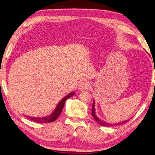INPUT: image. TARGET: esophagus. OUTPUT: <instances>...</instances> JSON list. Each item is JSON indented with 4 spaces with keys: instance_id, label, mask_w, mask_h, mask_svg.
<instances>
[{
    "instance_id": "1",
    "label": "esophagus",
    "mask_w": 155,
    "mask_h": 155,
    "mask_svg": "<svg viewBox=\"0 0 155 155\" xmlns=\"http://www.w3.org/2000/svg\"><path fill=\"white\" fill-rule=\"evenodd\" d=\"M89 84L87 83V81H81L80 84H79L78 85V89L80 91H83L84 90V89H86L89 87Z\"/></svg>"
}]
</instances>
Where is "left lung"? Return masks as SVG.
<instances>
[{
  "label": "left lung",
  "mask_w": 155,
  "mask_h": 155,
  "mask_svg": "<svg viewBox=\"0 0 155 155\" xmlns=\"http://www.w3.org/2000/svg\"><path fill=\"white\" fill-rule=\"evenodd\" d=\"M95 101L94 99V101H93V106H92V111H91V114L92 116L94 117V118L95 119V120L99 125H101V126H104V127H112V126H117V125H123L124 124V123L128 122L129 120H126V121H123L121 122H119L118 123H107L105 121H103V120L99 119L98 117L96 115V113H95Z\"/></svg>",
  "instance_id": "1"
}]
</instances>
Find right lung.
<instances>
[{
  "label": "right lung",
  "instance_id": "right-lung-1",
  "mask_svg": "<svg viewBox=\"0 0 155 155\" xmlns=\"http://www.w3.org/2000/svg\"><path fill=\"white\" fill-rule=\"evenodd\" d=\"M74 94H75V92L71 91L70 93V94H68L66 96H65V97L61 99L59 103H58L56 109H55L52 111V113H51L49 115L43 117H30V116H26V117L32 120V121L34 122L39 123H50V122H53L54 121H56V119L58 117V116L60 115L61 111H62L64 106L65 105V103H66L67 99L72 97Z\"/></svg>",
  "mask_w": 155,
  "mask_h": 155
}]
</instances>
